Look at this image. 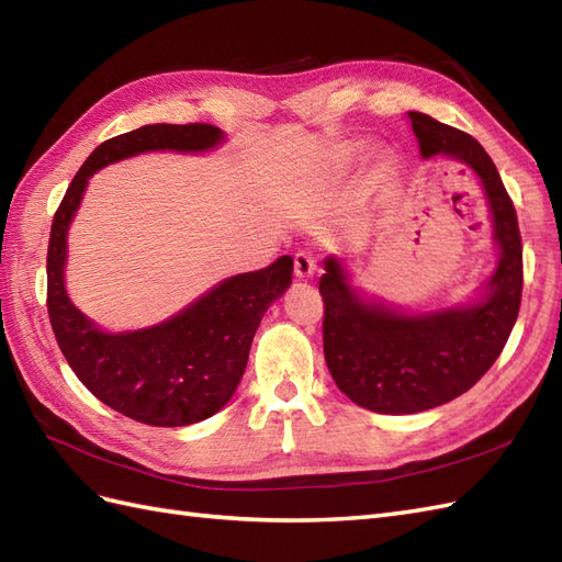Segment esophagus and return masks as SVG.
Here are the masks:
<instances>
[{
    "label": "esophagus",
    "mask_w": 562,
    "mask_h": 562,
    "mask_svg": "<svg viewBox=\"0 0 562 562\" xmlns=\"http://www.w3.org/2000/svg\"><path fill=\"white\" fill-rule=\"evenodd\" d=\"M315 270H318V266H315V258L308 251H299L294 256V276H296V280L313 278Z\"/></svg>",
    "instance_id": "obj_1"
}]
</instances>
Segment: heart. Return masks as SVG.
Here are the masks:
<instances>
[{
    "label": "heart",
    "mask_w": 562,
    "mask_h": 562,
    "mask_svg": "<svg viewBox=\"0 0 562 562\" xmlns=\"http://www.w3.org/2000/svg\"><path fill=\"white\" fill-rule=\"evenodd\" d=\"M361 154H363V147L358 142H347V144H339V147L335 149V154H333V164H335V168H339V170H347L349 166H353L358 158H361ZM392 166H394V158L386 154V151H380L378 154V158H375V168H378V172H390L392 170Z\"/></svg>",
    "instance_id": "heart-1"
}]
</instances>
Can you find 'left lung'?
Segmentation results:
<instances>
[{
  "label": "left lung",
  "mask_w": 562,
  "mask_h": 562,
  "mask_svg": "<svg viewBox=\"0 0 562 562\" xmlns=\"http://www.w3.org/2000/svg\"><path fill=\"white\" fill-rule=\"evenodd\" d=\"M425 161L451 158L474 172L492 215L498 263L470 299L413 311L353 284L347 258L323 266L325 361L341 394L384 415L449 404L494 366L517 321L522 296V241L513 201L482 144L418 111H408Z\"/></svg>",
  "instance_id": "1"
}]
</instances>
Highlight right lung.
<instances>
[{
  "mask_svg": "<svg viewBox=\"0 0 562 562\" xmlns=\"http://www.w3.org/2000/svg\"><path fill=\"white\" fill-rule=\"evenodd\" d=\"M225 139L221 127L206 123H154L106 139L80 166L52 223L47 311L59 349L102 404L144 425H194L233 398L261 318L290 290L294 258L225 278L161 323L111 333L68 296V229L97 170L149 151L209 154Z\"/></svg>",
  "mask_w": 562,
  "mask_h": 562,
  "instance_id": "add662e5",
  "label": "right lung"
}]
</instances>
